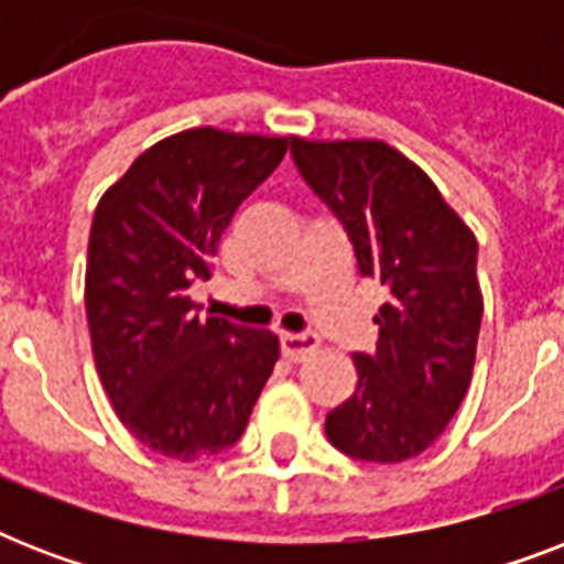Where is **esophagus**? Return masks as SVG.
<instances>
[{
  "mask_svg": "<svg viewBox=\"0 0 564 564\" xmlns=\"http://www.w3.org/2000/svg\"><path fill=\"white\" fill-rule=\"evenodd\" d=\"M316 348H318V339L313 334H283L281 336L283 360L301 362L304 357H310V354L316 351Z\"/></svg>",
  "mask_w": 564,
  "mask_h": 564,
  "instance_id": "esophagus-1",
  "label": "esophagus"
}]
</instances>
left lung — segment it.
Returning a JSON list of instances; mask_svg holds the SVG:
<instances>
[{"label": "left lung", "mask_w": 564, "mask_h": 564, "mask_svg": "<svg viewBox=\"0 0 564 564\" xmlns=\"http://www.w3.org/2000/svg\"><path fill=\"white\" fill-rule=\"evenodd\" d=\"M301 178L334 210L357 269L386 290L375 354H354L357 389L327 412L330 445L362 463L427 451L471 383L482 292L477 239L427 172L380 140L292 137Z\"/></svg>", "instance_id": "obj_1"}]
</instances>
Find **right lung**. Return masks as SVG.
<instances>
[{
  "mask_svg": "<svg viewBox=\"0 0 564 564\" xmlns=\"http://www.w3.org/2000/svg\"><path fill=\"white\" fill-rule=\"evenodd\" d=\"M286 149L189 128L145 149L93 213L84 304L101 386L128 433L181 463L242 436L281 354L269 330L198 316L189 286Z\"/></svg>",
  "mask_w": 564,
  "mask_h": 564,
  "instance_id": "right-lung-1",
  "label": "right lung"
}]
</instances>
